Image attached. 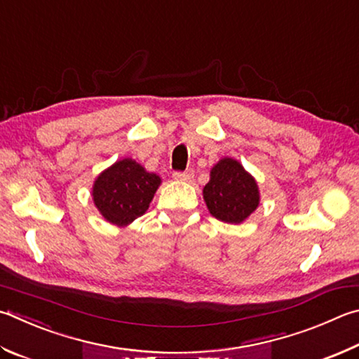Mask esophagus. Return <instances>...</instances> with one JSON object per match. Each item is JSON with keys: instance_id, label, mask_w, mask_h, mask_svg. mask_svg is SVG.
Returning <instances> with one entry per match:
<instances>
[{"instance_id": "1", "label": "esophagus", "mask_w": 359, "mask_h": 359, "mask_svg": "<svg viewBox=\"0 0 359 359\" xmlns=\"http://www.w3.org/2000/svg\"><path fill=\"white\" fill-rule=\"evenodd\" d=\"M172 177L175 179V180H184V182H187V180H190V179H193V171L191 169H188V171H184V172H174L172 174Z\"/></svg>"}]
</instances>
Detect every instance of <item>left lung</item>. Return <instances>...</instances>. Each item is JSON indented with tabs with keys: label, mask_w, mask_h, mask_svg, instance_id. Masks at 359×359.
Returning <instances> with one entry per match:
<instances>
[{
	"label": "left lung",
	"mask_w": 359,
	"mask_h": 359,
	"mask_svg": "<svg viewBox=\"0 0 359 359\" xmlns=\"http://www.w3.org/2000/svg\"><path fill=\"white\" fill-rule=\"evenodd\" d=\"M212 217L227 224H240L256 212L260 191L256 179L236 158L224 157L210 169V180L202 190Z\"/></svg>",
	"instance_id": "1"
}]
</instances>
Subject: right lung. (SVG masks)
Here are the masks:
<instances>
[{"mask_svg": "<svg viewBox=\"0 0 359 359\" xmlns=\"http://www.w3.org/2000/svg\"><path fill=\"white\" fill-rule=\"evenodd\" d=\"M160 185V175L133 158H122L97 175L93 201L108 223L126 227L147 212Z\"/></svg>", "mask_w": 359, "mask_h": 359, "instance_id": "add662e5", "label": "right lung"}]
</instances>
